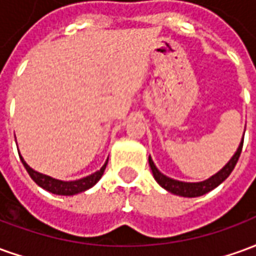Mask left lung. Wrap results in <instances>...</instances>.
<instances>
[{
	"mask_svg": "<svg viewBox=\"0 0 256 256\" xmlns=\"http://www.w3.org/2000/svg\"><path fill=\"white\" fill-rule=\"evenodd\" d=\"M242 142H244V136H242V140L238 148H237L236 154L233 155L230 160L228 162L225 164V167L220 170V172L214 174L212 177H210L208 180L206 181H202V182H182V181H177V180H172L170 177H166L164 174H162L158 167L155 166V163L152 162L150 156V170H152V174L154 177L158 181V184L160 185L162 188H164L168 192L174 193V194H178V196H184V198H198V196H202V194H206L208 193L210 190H212L214 188H216L218 185L225 181L226 178L230 176V172H233V168L236 166L237 160L240 158V154H242Z\"/></svg>",
	"mask_w": 256,
	"mask_h": 256,
	"instance_id": "1",
	"label": "left lung"
}]
</instances>
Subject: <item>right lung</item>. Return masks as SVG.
<instances>
[{
	"label": "right lung",
	"instance_id": "add662e5",
	"mask_svg": "<svg viewBox=\"0 0 256 256\" xmlns=\"http://www.w3.org/2000/svg\"><path fill=\"white\" fill-rule=\"evenodd\" d=\"M20 156V155H19ZM22 159V163L23 166L26 167L27 172L30 174V177L32 178V181L40 185L41 188H44L45 190L50 193H54V194H62V196H72V194H76V193L84 192L89 188H92L93 185L97 184V181L100 180L101 176L104 174V170H106V163H108V159L104 163V166L101 167L98 172L90 174L88 177L80 178V180H76V181H60V180H56V178L49 177V176H45V174H41V172L32 170L27 163L24 162V159L20 156Z\"/></svg>",
	"mask_w": 256,
	"mask_h": 256
}]
</instances>
